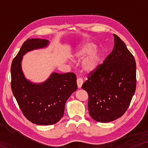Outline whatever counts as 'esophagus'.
Listing matches in <instances>:
<instances>
[{"label": "esophagus", "instance_id": "obj_1", "mask_svg": "<svg viewBox=\"0 0 148 148\" xmlns=\"http://www.w3.org/2000/svg\"><path fill=\"white\" fill-rule=\"evenodd\" d=\"M82 84H83V79L80 77H78L77 79V87L78 88H81Z\"/></svg>", "mask_w": 148, "mask_h": 148}]
</instances>
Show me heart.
Returning <instances> with one entry per match:
<instances>
[{
    "label": "heart",
    "instance_id": "heart-1",
    "mask_svg": "<svg viewBox=\"0 0 148 148\" xmlns=\"http://www.w3.org/2000/svg\"><path fill=\"white\" fill-rule=\"evenodd\" d=\"M96 46L92 42H87L82 44L76 50L74 59L77 61L84 59L82 64V71L89 74L99 68L101 57L98 52L95 51Z\"/></svg>",
    "mask_w": 148,
    "mask_h": 148
}]
</instances>
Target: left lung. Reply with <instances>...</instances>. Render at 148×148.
Segmentation results:
<instances>
[{
    "label": "left lung",
    "instance_id": "left-lung-1",
    "mask_svg": "<svg viewBox=\"0 0 148 148\" xmlns=\"http://www.w3.org/2000/svg\"><path fill=\"white\" fill-rule=\"evenodd\" d=\"M112 51L89 73L82 89L89 95L90 116L101 123L119 118L128 108L136 86V62L122 40L114 34Z\"/></svg>",
    "mask_w": 148,
    "mask_h": 148
}]
</instances>
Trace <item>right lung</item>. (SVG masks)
<instances>
[{"label": "right lung", "mask_w": 148, "mask_h": 148, "mask_svg": "<svg viewBox=\"0 0 148 148\" xmlns=\"http://www.w3.org/2000/svg\"><path fill=\"white\" fill-rule=\"evenodd\" d=\"M46 39H27L22 45L11 66V87L15 98L26 118L33 123L49 125L56 123L64 115L65 103L76 91V76L72 72H53L44 82L32 83L26 79L21 61L27 52L44 48Z\"/></svg>", "instance_id": "add662e5"}]
</instances>
